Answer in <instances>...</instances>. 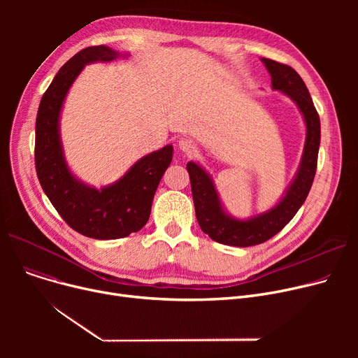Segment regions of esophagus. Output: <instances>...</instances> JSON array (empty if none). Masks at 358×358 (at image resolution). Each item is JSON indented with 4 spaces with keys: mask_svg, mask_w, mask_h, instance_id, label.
Listing matches in <instances>:
<instances>
[{
    "mask_svg": "<svg viewBox=\"0 0 358 358\" xmlns=\"http://www.w3.org/2000/svg\"><path fill=\"white\" fill-rule=\"evenodd\" d=\"M178 148L185 155H193L196 152V143L192 139L182 138L178 141Z\"/></svg>",
    "mask_w": 358,
    "mask_h": 358,
    "instance_id": "obj_1",
    "label": "esophagus"
}]
</instances>
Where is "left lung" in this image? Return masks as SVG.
Returning <instances> with one entry per match:
<instances>
[{"mask_svg":"<svg viewBox=\"0 0 358 358\" xmlns=\"http://www.w3.org/2000/svg\"><path fill=\"white\" fill-rule=\"evenodd\" d=\"M261 61L264 62L271 75L273 90L283 91L302 111L306 123L303 157L296 178L285 197L268 212L248 220H239L224 213L209 174L193 161L187 164L197 222L204 234L223 245L251 247L277 235L305 203L316 173L319 142H321V122H319V115L310 94L303 80L292 66L267 58H262Z\"/></svg>","mask_w":358,"mask_h":358,"instance_id":"8db88e82","label":"left lung"}]
</instances>
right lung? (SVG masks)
Listing matches in <instances>:
<instances>
[{"label":"right lung","instance_id":"obj_1","mask_svg":"<svg viewBox=\"0 0 358 358\" xmlns=\"http://www.w3.org/2000/svg\"><path fill=\"white\" fill-rule=\"evenodd\" d=\"M117 56L120 53L103 45L73 55L55 75L36 117L34 164L42 189L73 231L94 239H117L141 231L149 219L158 184L173 161V146L166 145L141 158L119 181L101 190L71 174L59 136L66 92L87 64L110 62Z\"/></svg>","mask_w":358,"mask_h":358}]
</instances>
